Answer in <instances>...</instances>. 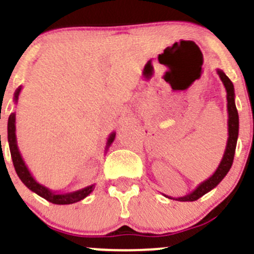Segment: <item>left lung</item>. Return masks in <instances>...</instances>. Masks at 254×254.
<instances>
[{
	"mask_svg": "<svg viewBox=\"0 0 254 254\" xmlns=\"http://www.w3.org/2000/svg\"><path fill=\"white\" fill-rule=\"evenodd\" d=\"M217 75H219L220 79L224 83L225 89H226V99H227V114H229V119H227V131H229V137H227L226 142V148H225L224 156H222V160L220 162V165L217 166L216 171L212 173L206 181L201 182L193 191H190L187 195L181 196V198H171L175 199L178 201H195L199 198L204 195V194L209 193L211 189H214L222 179L225 178V176L229 173L230 168H231L232 162H234V156L235 151H236V145H237V137H238V113L236 104H235V88L234 83L231 82V79L225 75V72L220 68H217ZM166 196V195H165Z\"/></svg>",
	"mask_w": 254,
	"mask_h": 254,
	"instance_id": "obj_1",
	"label": "left lung"
}]
</instances>
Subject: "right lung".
Masks as SVG:
<instances>
[{
  "mask_svg": "<svg viewBox=\"0 0 254 254\" xmlns=\"http://www.w3.org/2000/svg\"><path fill=\"white\" fill-rule=\"evenodd\" d=\"M20 91H22V86L18 87L16 92H14V103L18 102V97H19ZM7 134H8V145L9 151H11L12 161H13L14 170H16L20 181L24 183V186L27 187L28 189H30V190L34 191L35 194H38L39 196L44 198L45 200L50 201V203L53 204H58V205H66V204L77 203V201L84 199L93 191L96 184H91V186H87L84 187V188L79 189V190L71 191V193H58V191L51 190V189H49L45 186H43V184H40L39 182L35 181L34 177H33L32 173L29 172L24 160H23L22 155H20L19 148H18L16 137V113H11V115H9L8 125H7ZM114 139L115 132L113 131L108 136V140H107L106 151L108 150V147L112 145V142L114 141Z\"/></svg>",
  "mask_w": 254,
  "mask_h": 254,
  "instance_id": "1",
  "label": "right lung"
}]
</instances>
